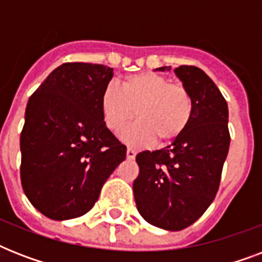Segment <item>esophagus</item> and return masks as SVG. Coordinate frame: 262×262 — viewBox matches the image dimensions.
Returning a JSON list of instances; mask_svg holds the SVG:
<instances>
[{
  "instance_id": "esophagus-1",
  "label": "esophagus",
  "mask_w": 262,
  "mask_h": 262,
  "mask_svg": "<svg viewBox=\"0 0 262 262\" xmlns=\"http://www.w3.org/2000/svg\"><path fill=\"white\" fill-rule=\"evenodd\" d=\"M126 158H127V159H129V160H130V159H135V158H136V151H135V149H132V148H127Z\"/></svg>"
}]
</instances>
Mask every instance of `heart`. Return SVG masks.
<instances>
[{
  "instance_id": "1",
  "label": "heart",
  "mask_w": 262,
  "mask_h": 262,
  "mask_svg": "<svg viewBox=\"0 0 262 262\" xmlns=\"http://www.w3.org/2000/svg\"><path fill=\"white\" fill-rule=\"evenodd\" d=\"M100 111L113 133L123 130L136 115L137 122L122 136L127 144H167L190 122L193 100L181 84L156 72H140L125 76L119 87L108 84L100 96Z\"/></svg>"
}]
</instances>
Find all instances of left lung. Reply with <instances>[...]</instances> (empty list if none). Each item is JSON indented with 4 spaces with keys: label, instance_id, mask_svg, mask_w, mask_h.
<instances>
[{
    "label": "left lung",
    "instance_id": "left-lung-1",
    "mask_svg": "<svg viewBox=\"0 0 262 262\" xmlns=\"http://www.w3.org/2000/svg\"><path fill=\"white\" fill-rule=\"evenodd\" d=\"M174 72L193 100L190 122L166 148L136 156L140 172L133 182L140 215L168 231L189 227L207 211L230 147L228 107L219 88L200 68L182 65Z\"/></svg>",
    "mask_w": 262,
    "mask_h": 262
}]
</instances>
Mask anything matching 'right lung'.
Listing matches in <instances>:
<instances>
[{"label":"right lung","mask_w":262,"mask_h":262,"mask_svg":"<svg viewBox=\"0 0 262 262\" xmlns=\"http://www.w3.org/2000/svg\"><path fill=\"white\" fill-rule=\"evenodd\" d=\"M113 75V68L99 63H62L27 103L20 135L23 190L50 219L87 213L126 158V147L107 129L100 111Z\"/></svg>","instance_id":"obj_1"}]
</instances>
